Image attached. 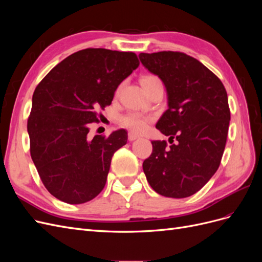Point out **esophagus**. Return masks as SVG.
Returning <instances> with one entry per match:
<instances>
[{
  "label": "esophagus",
  "mask_w": 262,
  "mask_h": 262,
  "mask_svg": "<svg viewBox=\"0 0 262 262\" xmlns=\"http://www.w3.org/2000/svg\"><path fill=\"white\" fill-rule=\"evenodd\" d=\"M140 137L138 136V134H134L133 132H129V134H128V139H129V141H134V140H137V139H139Z\"/></svg>",
  "instance_id": "obj_1"
}]
</instances>
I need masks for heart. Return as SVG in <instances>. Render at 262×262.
I'll list each match as a JSON object with an SVG mask.
<instances>
[{"instance_id":"b5f03b06","label":"heart","mask_w":262,"mask_h":262,"mask_svg":"<svg viewBox=\"0 0 262 262\" xmlns=\"http://www.w3.org/2000/svg\"><path fill=\"white\" fill-rule=\"evenodd\" d=\"M156 78L157 77L154 75L143 76L141 80V84L148 82V81H152V80H156ZM149 120H150L149 116H145V115L138 113V112H130V113L120 117V119H119V123H120V125L123 126V128L129 129L133 132L140 133V132L145 130Z\"/></svg>"}]
</instances>
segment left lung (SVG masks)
I'll return each instance as SVG.
<instances>
[{"mask_svg":"<svg viewBox=\"0 0 262 262\" xmlns=\"http://www.w3.org/2000/svg\"><path fill=\"white\" fill-rule=\"evenodd\" d=\"M149 72L165 84L168 109L156 123L176 144L152 141L143 170L157 193L168 198L194 194L215 173L226 144L231 112L220 78L200 61L178 51L140 53Z\"/></svg>","mask_w":262,"mask_h":262,"instance_id":"left-lung-1","label":"left lung"}]
</instances>
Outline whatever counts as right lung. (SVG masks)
Returning a JSON list of instances; mask_svg holds the SVG:
<instances>
[{
    "label": "right lung",
    "mask_w": 262,
    "mask_h": 262,
    "mask_svg": "<svg viewBox=\"0 0 262 262\" xmlns=\"http://www.w3.org/2000/svg\"><path fill=\"white\" fill-rule=\"evenodd\" d=\"M140 64L134 52L87 48L69 55L39 83L27 121L30 156L46 189L57 199L81 204L106 185L124 129L90 138L98 109L112 104L124 78Z\"/></svg>",
    "instance_id": "obj_1"
}]
</instances>
